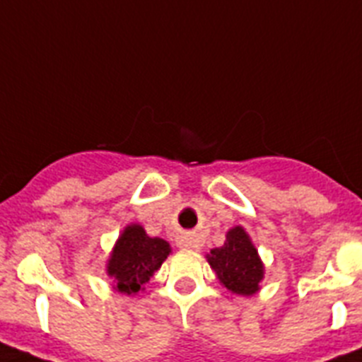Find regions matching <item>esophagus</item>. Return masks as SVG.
Listing matches in <instances>:
<instances>
[{
  "label": "esophagus",
  "instance_id": "34e87169",
  "mask_svg": "<svg viewBox=\"0 0 362 362\" xmlns=\"http://www.w3.org/2000/svg\"><path fill=\"white\" fill-rule=\"evenodd\" d=\"M177 246L183 250H199V242L192 237H181L177 240Z\"/></svg>",
  "mask_w": 362,
  "mask_h": 362
}]
</instances>
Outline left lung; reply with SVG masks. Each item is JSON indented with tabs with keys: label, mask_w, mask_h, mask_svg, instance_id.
Segmentation results:
<instances>
[{
	"label": "left lung",
	"mask_w": 362,
	"mask_h": 362,
	"mask_svg": "<svg viewBox=\"0 0 362 362\" xmlns=\"http://www.w3.org/2000/svg\"><path fill=\"white\" fill-rule=\"evenodd\" d=\"M206 258L218 281L228 291L238 296H253L258 293L264 278V264L244 228H231L226 233L224 246L211 250Z\"/></svg>",
	"instance_id": "obj_1"
}]
</instances>
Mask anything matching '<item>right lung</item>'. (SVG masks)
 Here are the masks:
<instances>
[{"label":"right lung","mask_w":362,"mask_h":362,"mask_svg":"<svg viewBox=\"0 0 362 362\" xmlns=\"http://www.w3.org/2000/svg\"><path fill=\"white\" fill-rule=\"evenodd\" d=\"M170 244L148 237L140 224H129L116 240L107 262V274L122 294H136L170 255Z\"/></svg>","instance_id":"add662e5"}]
</instances>
